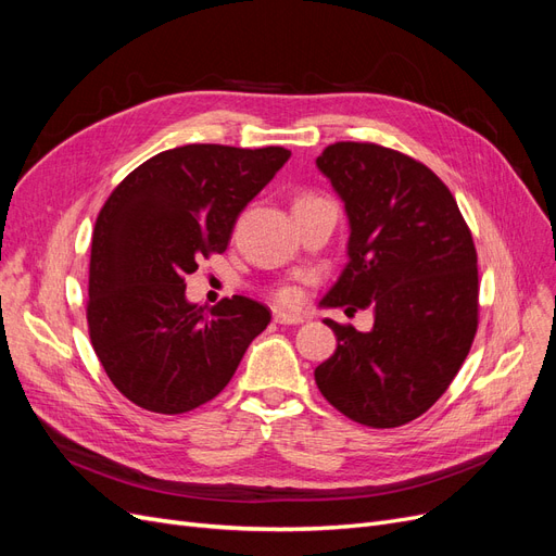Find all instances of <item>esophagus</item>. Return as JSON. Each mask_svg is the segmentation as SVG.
<instances>
[{"instance_id":"1","label":"esophagus","mask_w":556,"mask_h":556,"mask_svg":"<svg viewBox=\"0 0 556 556\" xmlns=\"http://www.w3.org/2000/svg\"><path fill=\"white\" fill-rule=\"evenodd\" d=\"M274 319L278 325H301L306 317L296 315V313H288V311H274Z\"/></svg>"}]
</instances>
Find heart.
<instances>
[{"mask_svg": "<svg viewBox=\"0 0 556 556\" xmlns=\"http://www.w3.org/2000/svg\"><path fill=\"white\" fill-rule=\"evenodd\" d=\"M306 199H317L315 194H304V197H299L296 201H306ZM278 301H282V304H296L299 301V292L296 290H292V288H282V290H278Z\"/></svg>", "mask_w": 556, "mask_h": 556, "instance_id": "b5f03b06", "label": "heart"}]
</instances>
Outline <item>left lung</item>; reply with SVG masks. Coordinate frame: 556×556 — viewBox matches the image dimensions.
<instances>
[{
    "instance_id": "obj_1",
    "label": "left lung",
    "mask_w": 556,
    "mask_h": 556,
    "mask_svg": "<svg viewBox=\"0 0 556 556\" xmlns=\"http://www.w3.org/2000/svg\"><path fill=\"white\" fill-rule=\"evenodd\" d=\"M350 220L325 308H374L371 331L325 323L336 352L315 368L336 410L374 429L413 422L443 396L478 331V252L447 185L378 143L339 141L317 157Z\"/></svg>"
}]
</instances>
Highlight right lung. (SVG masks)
<instances>
[{
    "label": "right lung",
    "instance_id": "obj_1",
    "mask_svg": "<svg viewBox=\"0 0 556 556\" xmlns=\"http://www.w3.org/2000/svg\"><path fill=\"white\" fill-rule=\"evenodd\" d=\"M290 155L280 146L164 150L99 211L88 331L106 376L139 408L178 415L215 399L271 323V311L239 294L190 304L185 276L227 250L237 217Z\"/></svg>",
    "mask_w": 556,
    "mask_h": 556
}]
</instances>
